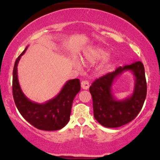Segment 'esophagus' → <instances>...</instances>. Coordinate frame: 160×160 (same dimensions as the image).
<instances>
[{"label":"esophagus","mask_w":160,"mask_h":160,"mask_svg":"<svg viewBox=\"0 0 160 160\" xmlns=\"http://www.w3.org/2000/svg\"><path fill=\"white\" fill-rule=\"evenodd\" d=\"M81 87H82V88L84 89H89V84L88 81H87V80H83L82 82H81Z\"/></svg>","instance_id":"esophagus-1"}]
</instances>
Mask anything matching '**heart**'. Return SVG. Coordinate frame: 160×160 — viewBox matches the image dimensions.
<instances>
[{"instance_id":"heart-1","label":"heart","mask_w":160,"mask_h":160,"mask_svg":"<svg viewBox=\"0 0 160 160\" xmlns=\"http://www.w3.org/2000/svg\"><path fill=\"white\" fill-rule=\"evenodd\" d=\"M108 56V53L104 49H100V48H98L93 52H92L90 55L89 58L93 60H102L106 59L107 57ZM111 64H112V60L111 59H108L105 62L102 63L101 65V70L102 71H108V70L111 67Z\"/></svg>"}]
</instances>
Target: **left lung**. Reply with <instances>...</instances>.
<instances>
[{
    "instance_id": "left-lung-1",
    "label": "left lung",
    "mask_w": 160,
    "mask_h": 160,
    "mask_svg": "<svg viewBox=\"0 0 160 160\" xmlns=\"http://www.w3.org/2000/svg\"><path fill=\"white\" fill-rule=\"evenodd\" d=\"M130 70L135 76L132 95L126 99L117 100L112 93L114 80L124 71ZM93 102L95 119L101 125L119 128L135 119L141 111L146 97L147 85L144 66L141 61L119 67L115 71L96 79L89 87Z\"/></svg>"
}]
</instances>
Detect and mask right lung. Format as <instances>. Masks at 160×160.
Listing matches in <instances>:
<instances>
[{
	"label": "right lung",
	"mask_w": 160,
	"mask_h": 160,
	"mask_svg": "<svg viewBox=\"0 0 160 160\" xmlns=\"http://www.w3.org/2000/svg\"><path fill=\"white\" fill-rule=\"evenodd\" d=\"M28 47L15 61L13 70L12 92L17 109L35 128L41 130L54 131L62 129L69 121L73 99L81 89L78 78L68 81L60 93L44 103L32 102L24 95L17 77V65Z\"/></svg>",
	"instance_id": "1"
}]
</instances>
